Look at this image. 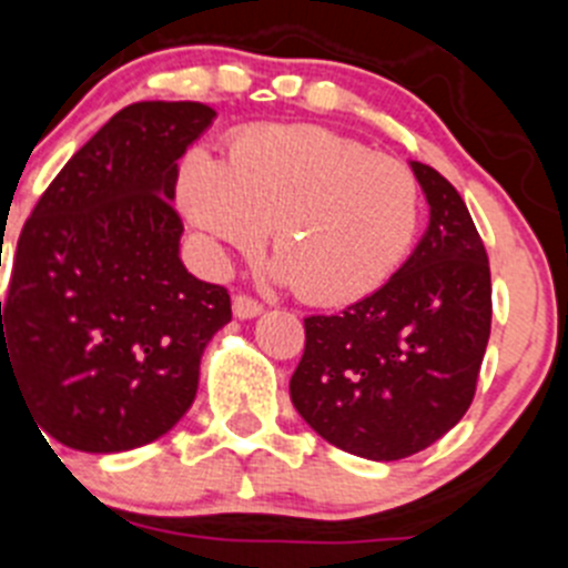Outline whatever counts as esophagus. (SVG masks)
Returning <instances> with one entry per match:
<instances>
[{
  "instance_id": "34e87169",
  "label": "esophagus",
  "mask_w": 568,
  "mask_h": 568,
  "mask_svg": "<svg viewBox=\"0 0 568 568\" xmlns=\"http://www.w3.org/2000/svg\"><path fill=\"white\" fill-rule=\"evenodd\" d=\"M232 314H235L237 320H254V316L263 314V305H260L257 300H252V296L237 294L235 300H232Z\"/></svg>"
}]
</instances>
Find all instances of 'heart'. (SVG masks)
<instances>
[{
	"instance_id": "b5f03b06",
	"label": "heart",
	"mask_w": 568,
	"mask_h": 568,
	"mask_svg": "<svg viewBox=\"0 0 568 568\" xmlns=\"http://www.w3.org/2000/svg\"><path fill=\"white\" fill-rule=\"evenodd\" d=\"M176 190L215 257L252 252L272 226L277 274L316 305L378 291L420 224V184L409 164L322 125L241 131L230 162L190 148Z\"/></svg>"
}]
</instances>
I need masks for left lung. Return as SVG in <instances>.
<instances>
[{
  "mask_svg": "<svg viewBox=\"0 0 568 568\" xmlns=\"http://www.w3.org/2000/svg\"><path fill=\"white\" fill-rule=\"evenodd\" d=\"M428 230L375 294L305 320L291 404L320 437L392 463L423 452L468 412L490 338V266L454 184L412 162Z\"/></svg>",
  "mask_w": 568,
  "mask_h": 568,
  "instance_id": "8db88e82",
  "label": "left lung"
}]
</instances>
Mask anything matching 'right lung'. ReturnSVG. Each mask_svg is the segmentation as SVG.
<instances>
[{
    "label": "right lung",
    "instance_id": "obj_1",
    "mask_svg": "<svg viewBox=\"0 0 568 568\" xmlns=\"http://www.w3.org/2000/svg\"><path fill=\"white\" fill-rule=\"evenodd\" d=\"M212 120L190 100L116 111L16 243L0 384L8 375L39 432L75 452H131L171 432L195 400L204 347L232 320L224 285L184 268L173 210L179 159Z\"/></svg>",
    "mask_w": 568,
    "mask_h": 568
}]
</instances>
